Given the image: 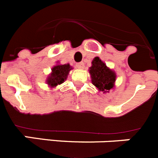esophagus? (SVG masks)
<instances>
[{
    "instance_id": "1",
    "label": "esophagus",
    "mask_w": 158,
    "mask_h": 158,
    "mask_svg": "<svg viewBox=\"0 0 158 158\" xmlns=\"http://www.w3.org/2000/svg\"><path fill=\"white\" fill-rule=\"evenodd\" d=\"M76 67L79 69H84V63L83 62H80V63L76 64Z\"/></svg>"
}]
</instances>
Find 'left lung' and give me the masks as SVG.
I'll use <instances>...</instances> for the list:
<instances>
[{"label":"left lung","instance_id":"1","mask_svg":"<svg viewBox=\"0 0 158 158\" xmlns=\"http://www.w3.org/2000/svg\"><path fill=\"white\" fill-rule=\"evenodd\" d=\"M91 64L89 69V73L94 86L104 94L109 93V90L114 89L116 72L107 67L98 56L94 58Z\"/></svg>","mask_w":158,"mask_h":158}]
</instances>
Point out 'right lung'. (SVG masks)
Returning a JSON list of instances; mask_svg holds the SVG:
<instances>
[{"mask_svg": "<svg viewBox=\"0 0 158 158\" xmlns=\"http://www.w3.org/2000/svg\"><path fill=\"white\" fill-rule=\"evenodd\" d=\"M72 69H73L69 64H60L57 62L56 65L52 67L51 69L52 72L46 79V83L48 86L50 88H54L58 85L62 84L67 79L69 72Z\"/></svg>", "mask_w": 158, "mask_h": 158, "instance_id": "1", "label": "right lung"}]
</instances>
